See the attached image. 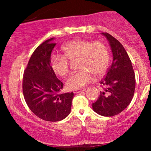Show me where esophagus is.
Instances as JSON below:
<instances>
[{
  "mask_svg": "<svg viewBox=\"0 0 151 151\" xmlns=\"http://www.w3.org/2000/svg\"><path fill=\"white\" fill-rule=\"evenodd\" d=\"M86 90V89H76V90H74V93H79V92H81V91H85Z\"/></svg>",
  "mask_w": 151,
  "mask_h": 151,
  "instance_id": "34e87169",
  "label": "esophagus"
}]
</instances>
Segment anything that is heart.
Masks as SVG:
<instances>
[{
	"label": "heart",
	"instance_id": "1",
	"mask_svg": "<svg viewBox=\"0 0 151 151\" xmlns=\"http://www.w3.org/2000/svg\"><path fill=\"white\" fill-rule=\"evenodd\" d=\"M63 55H53L50 58L52 70L57 75L64 77L70 72V61L79 58V68L81 70L72 74L66 81L70 90L79 89L93 81V74L102 75L108 69L110 55L104 42L87 40H76L62 47Z\"/></svg>",
	"mask_w": 151,
	"mask_h": 151
}]
</instances>
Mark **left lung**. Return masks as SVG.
I'll return each instance as SVG.
<instances>
[{
  "label": "left lung",
  "instance_id": "8db88e82",
  "mask_svg": "<svg viewBox=\"0 0 151 151\" xmlns=\"http://www.w3.org/2000/svg\"><path fill=\"white\" fill-rule=\"evenodd\" d=\"M109 41L113 61L104 79L100 84L104 86L92 109L104 116H114L131 103L136 87V78L132 63L126 50L119 40L107 32H102Z\"/></svg>",
  "mask_w": 151,
  "mask_h": 151
}]
</instances>
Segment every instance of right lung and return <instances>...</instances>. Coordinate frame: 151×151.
Segmentation results:
<instances>
[{"mask_svg":"<svg viewBox=\"0 0 151 151\" xmlns=\"http://www.w3.org/2000/svg\"><path fill=\"white\" fill-rule=\"evenodd\" d=\"M55 37L45 41L31 55L22 79L24 98L32 112L47 121H59L70 114L73 92L60 93L63 83L50 65Z\"/></svg>","mask_w":151,"mask_h":151,"instance_id":"obj_1","label":"right lung"}]
</instances>
